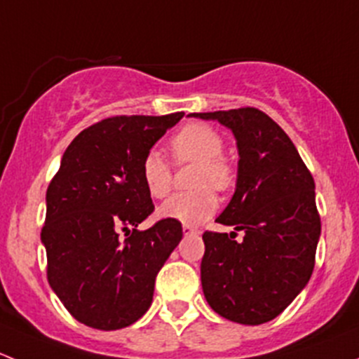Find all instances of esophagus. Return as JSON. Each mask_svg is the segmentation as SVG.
<instances>
[{"instance_id":"esophagus-1","label":"esophagus","mask_w":359,"mask_h":359,"mask_svg":"<svg viewBox=\"0 0 359 359\" xmlns=\"http://www.w3.org/2000/svg\"><path fill=\"white\" fill-rule=\"evenodd\" d=\"M182 231L184 236H196V234H200V229H196L193 226H182Z\"/></svg>"}]
</instances>
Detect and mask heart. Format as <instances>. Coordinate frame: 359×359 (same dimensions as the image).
I'll return each mask as SVG.
<instances>
[{
	"label": "heart",
	"mask_w": 359,
	"mask_h": 359,
	"mask_svg": "<svg viewBox=\"0 0 359 359\" xmlns=\"http://www.w3.org/2000/svg\"><path fill=\"white\" fill-rule=\"evenodd\" d=\"M177 163H196L193 193H179L159 206V217L184 226H198L217 210V191H227L236 182L233 165L222 158L224 140L219 132L200 123L180 128L170 140ZM140 177L153 198H165L172 189V168L156 149L147 151L140 163Z\"/></svg>",
	"instance_id": "obj_1"
}]
</instances>
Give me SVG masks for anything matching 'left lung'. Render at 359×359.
<instances>
[{
	"instance_id": "obj_1",
	"label": "left lung",
	"mask_w": 359,
	"mask_h": 359,
	"mask_svg": "<svg viewBox=\"0 0 359 359\" xmlns=\"http://www.w3.org/2000/svg\"><path fill=\"white\" fill-rule=\"evenodd\" d=\"M234 133L236 191L217 222L236 233L203 234L201 287L217 314L241 325H260L283 313L314 269L321 220L314 179L290 137L255 107L193 112Z\"/></svg>"
}]
</instances>
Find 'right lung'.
<instances>
[{
    "instance_id": "obj_1",
    "label": "right lung",
    "mask_w": 359,
    "mask_h": 359,
    "mask_svg": "<svg viewBox=\"0 0 359 359\" xmlns=\"http://www.w3.org/2000/svg\"><path fill=\"white\" fill-rule=\"evenodd\" d=\"M182 116H114L88 126L69 144L50 182L41 229L46 276L86 327L118 330L142 318L159 269L182 240V226L172 219L137 229L154 210L140 163Z\"/></svg>"
}]
</instances>
